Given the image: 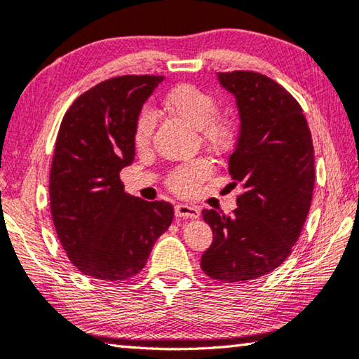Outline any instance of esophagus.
<instances>
[{"instance_id": "34e87169", "label": "esophagus", "mask_w": 359, "mask_h": 359, "mask_svg": "<svg viewBox=\"0 0 359 359\" xmlns=\"http://www.w3.org/2000/svg\"><path fill=\"white\" fill-rule=\"evenodd\" d=\"M175 215L182 217V218H198L199 217V209L198 208H191V205L187 204H177L174 208Z\"/></svg>"}]
</instances>
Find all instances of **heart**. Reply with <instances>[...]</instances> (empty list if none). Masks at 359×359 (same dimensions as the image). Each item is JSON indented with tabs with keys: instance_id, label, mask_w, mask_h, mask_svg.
Segmentation results:
<instances>
[{
	"instance_id": "1",
	"label": "heart",
	"mask_w": 359,
	"mask_h": 359,
	"mask_svg": "<svg viewBox=\"0 0 359 359\" xmlns=\"http://www.w3.org/2000/svg\"><path fill=\"white\" fill-rule=\"evenodd\" d=\"M163 104L169 112L177 115L193 128L199 130L203 141L212 150L224 151L234 137V121L228 115L217 112V101L210 93L191 83H180L166 93ZM155 128V118L149 111L137 115L133 142L137 149H145L150 144ZM212 172V165L204 160H191L175 166L168 175V185L174 193L190 194Z\"/></svg>"
}]
</instances>
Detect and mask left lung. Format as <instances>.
I'll return each mask as SVG.
<instances>
[{
    "label": "left lung",
    "mask_w": 359,
    "mask_h": 359,
    "mask_svg": "<svg viewBox=\"0 0 359 359\" xmlns=\"http://www.w3.org/2000/svg\"><path fill=\"white\" fill-rule=\"evenodd\" d=\"M217 76L239 111L229 175L245 191L233 215L203 210L214 241L201 269L215 280L247 282L280 266L299 238L315 184L313 144L299 102L282 85L253 71Z\"/></svg>",
    "instance_id": "left-lung-1"
}]
</instances>
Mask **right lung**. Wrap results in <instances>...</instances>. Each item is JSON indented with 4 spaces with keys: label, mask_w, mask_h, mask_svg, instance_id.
<instances>
[{
    "label": "right lung",
    "mask_w": 359,
    "mask_h": 359,
    "mask_svg": "<svg viewBox=\"0 0 359 359\" xmlns=\"http://www.w3.org/2000/svg\"><path fill=\"white\" fill-rule=\"evenodd\" d=\"M163 79H109L79 96L60 125L48 184L52 220L85 276L107 282L136 276L174 218L172 204L131 196L120 180L135 160L137 115Z\"/></svg>",
    "instance_id": "1"
}]
</instances>
